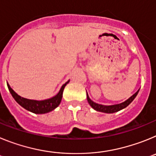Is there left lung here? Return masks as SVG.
<instances>
[{
	"label": "left lung",
	"instance_id": "left-lung-1",
	"mask_svg": "<svg viewBox=\"0 0 156 156\" xmlns=\"http://www.w3.org/2000/svg\"><path fill=\"white\" fill-rule=\"evenodd\" d=\"M138 91L139 90H137L134 94L132 95L131 97L129 98V99L125 101L124 102L120 103V104H118V105H114L107 106V105H99V104H97V103H94L93 101L90 100L89 96H88V94H87V101H88V103L90 104V105L94 109L97 110V111H99V112H105V113H113V112L119 111V110L126 108V106L129 105L133 101V100L135 98V97L137 96Z\"/></svg>",
	"mask_w": 156,
	"mask_h": 156
}]
</instances>
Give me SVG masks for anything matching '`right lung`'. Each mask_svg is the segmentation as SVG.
<instances>
[{"instance_id":"right-lung-1","label":"right lung","mask_w":156,"mask_h":156,"mask_svg":"<svg viewBox=\"0 0 156 156\" xmlns=\"http://www.w3.org/2000/svg\"><path fill=\"white\" fill-rule=\"evenodd\" d=\"M69 82V81L66 82L65 84H63V86L61 88V90H59L58 94L57 95H55V97L44 101L30 100V99H27L24 98L20 97L19 95H18L16 92L12 90L8 83H7V85H8V90H9L10 93L12 94V97L17 101L18 104L20 105L22 107H23V108H26L28 111L34 112V113L44 114L52 111V110H54L56 107H58L59 105V104L61 102L62 98L63 90H64L66 85Z\"/></svg>"}]
</instances>
